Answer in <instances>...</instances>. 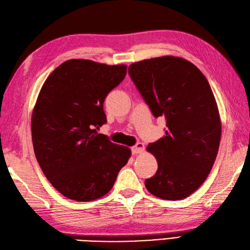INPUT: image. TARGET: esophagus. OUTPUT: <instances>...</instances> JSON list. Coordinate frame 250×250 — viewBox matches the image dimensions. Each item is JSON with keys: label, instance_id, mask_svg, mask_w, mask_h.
<instances>
[{"label": "esophagus", "instance_id": "1", "mask_svg": "<svg viewBox=\"0 0 250 250\" xmlns=\"http://www.w3.org/2000/svg\"><path fill=\"white\" fill-rule=\"evenodd\" d=\"M144 151V144L142 142H138L137 144H135L134 146L131 147V152L132 154H140Z\"/></svg>", "mask_w": 250, "mask_h": 250}]
</instances>
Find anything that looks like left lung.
I'll list each match as a JSON object with an SVG mask.
<instances>
[{
	"instance_id": "obj_1",
	"label": "left lung",
	"mask_w": 250,
	"mask_h": 250,
	"mask_svg": "<svg viewBox=\"0 0 250 250\" xmlns=\"http://www.w3.org/2000/svg\"><path fill=\"white\" fill-rule=\"evenodd\" d=\"M128 74L153 115L167 123L166 136L147 146L158 169L144 184L165 200L184 199L202 185L217 156L221 124L212 88L182 58L140 61Z\"/></svg>"
}]
</instances>
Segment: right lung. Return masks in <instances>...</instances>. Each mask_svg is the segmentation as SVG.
<instances>
[{
	"label": "right lung",
	"instance_id": "obj_1",
	"mask_svg": "<svg viewBox=\"0 0 250 250\" xmlns=\"http://www.w3.org/2000/svg\"><path fill=\"white\" fill-rule=\"evenodd\" d=\"M125 65L69 60L43 83L32 115L35 156L66 198L92 201L112 188L130 149L98 134L107 123L104 102L124 80Z\"/></svg>",
	"mask_w": 250,
	"mask_h": 250
}]
</instances>
